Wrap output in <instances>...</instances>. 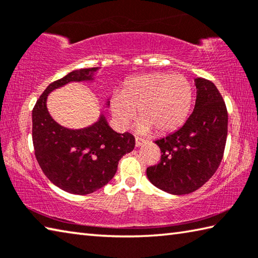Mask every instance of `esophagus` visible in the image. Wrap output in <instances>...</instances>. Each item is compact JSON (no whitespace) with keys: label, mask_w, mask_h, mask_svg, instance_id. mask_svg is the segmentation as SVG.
I'll return each instance as SVG.
<instances>
[{"label":"esophagus","mask_w":258,"mask_h":258,"mask_svg":"<svg viewBox=\"0 0 258 258\" xmlns=\"http://www.w3.org/2000/svg\"><path fill=\"white\" fill-rule=\"evenodd\" d=\"M145 143H147L146 140L140 139V138H135V147L139 148V147H141V146L145 145Z\"/></svg>","instance_id":"1"}]
</instances>
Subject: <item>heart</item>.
<instances>
[{
	"label": "heart",
	"instance_id": "b5f03b06",
	"mask_svg": "<svg viewBox=\"0 0 258 258\" xmlns=\"http://www.w3.org/2000/svg\"><path fill=\"white\" fill-rule=\"evenodd\" d=\"M191 101L192 89L185 77L155 73L130 80L123 94L113 95L111 107L120 127H127L137 118L138 109L140 133L155 128L157 133L165 134L184 123Z\"/></svg>",
	"mask_w": 258,
	"mask_h": 258
}]
</instances>
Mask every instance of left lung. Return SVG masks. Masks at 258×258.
Listing matches in <instances>:
<instances>
[{
    "label": "left lung",
    "mask_w": 258,
    "mask_h": 258,
    "mask_svg": "<svg viewBox=\"0 0 258 258\" xmlns=\"http://www.w3.org/2000/svg\"><path fill=\"white\" fill-rule=\"evenodd\" d=\"M194 111L181 128L155 142L161 159L147 168L149 181L171 195H186L211 178L223 157L228 135V111L217 87L196 78Z\"/></svg>",
    "instance_id": "obj_1"
}]
</instances>
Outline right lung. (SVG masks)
I'll list each match as a JSON object with an SVG mask.
<instances>
[{"label":"right lung","mask_w":258,"mask_h":258,"mask_svg":"<svg viewBox=\"0 0 258 258\" xmlns=\"http://www.w3.org/2000/svg\"><path fill=\"white\" fill-rule=\"evenodd\" d=\"M99 69H77L51 83L32 112L37 163L54 185L73 195H89L106 185L115 176L119 159L135 146L133 135L115 132L103 113L94 124L73 130L56 123L47 110V97L52 91L72 82H95Z\"/></svg>","instance_id":"obj_1"}]
</instances>
